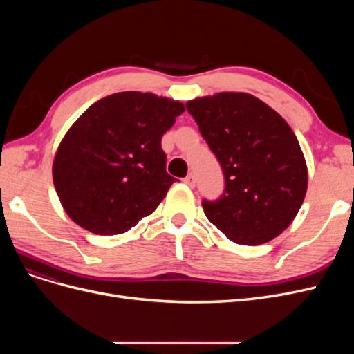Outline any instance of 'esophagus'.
<instances>
[{
	"label": "esophagus",
	"mask_w": 354,
	"mask_h": 354,
	"mask_svg": "<svg viewBox=\"0 0 354 354\" xmlns=\"http://www.w3.org/2000/svg\"><path fill=\"white\" fill-rule=\"evenodd\" d=\"M183 181H185V185H187L189 187H195V185H196V180H195L194 174H189L187 177L183 178Z\"/></svg>",
	"instance_id": "34e87169"
}]
</instances>
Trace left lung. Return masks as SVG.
Returning <instances> with one entry per match:
<instances>
[{"label":"left lung","instance_id":"obj_1","mask_svg":"<svg viewBox=\"0 0 354 354\" xmlns=\"http://www.w3.org/2000/svg\"><path fill=\"white\" fill-rule=\"evenodd\" d=\"M186 108L226 181L217 201L203 199L207 218L241 245H261L281 234L301 208L308 181L292 128L248 93L205 95Z\"/></svg>","mask_w":354,"mask_h":354}]
</instances>
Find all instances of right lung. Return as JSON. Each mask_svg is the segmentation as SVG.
Returning <instances> with one entry per match:
<instances>
[{"instance_id": "obj_1", "label": "right lung", "mask_w": 354, "mask_h": 354, "mask_svg": "<svg viewBox=\"0 0 354 354\" xmlns=\"http://www.w3.org/2000/svg\"><path fill=\"white\" fill-rule=\"evenodd\" d=\"M185 112L152 93H115L69 128L53 160V181L72 221L95 234H120L151 216L176 178L160 138Z\"/></svg>"}]
</instances>
